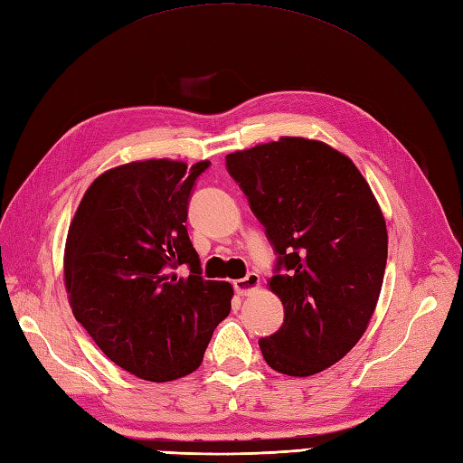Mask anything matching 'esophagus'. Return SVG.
Here are the masks:
<instances>
[{
	"mask_svg": "<svg viewBox=\"0 0 463 463\" xmlns=\"http://www.w3.org/2000/svg\"><path fill=\"white\" fill-rule=\"evenodd\" d=\"M260 287V275L258 273H248L243 279L233 281V289L238 295H250Z\"/></svg>",
	"mask_w": 463,
	"mask_h": 463,
	"instance_id": "obj_1",
	"label": "esophagus"
}]
</instances>
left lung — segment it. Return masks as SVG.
<instances>
[{
	"instance_id": "obj_1",
	"label": "left lung",
	"mask_w": 463,
	"mask_h": 463,
	"mask_svg": "<svg viewBox=\"0 0 463 463\" xmlns=\"http://www.w3.org/2000/svg\"><path fill=\"white\" fill-rule=\"evenodd\" d=\"M277 253L269 289L283 325L260 338L273 371L311 376L366 331L383 289L388 233L353 160L325 142L283 137L225 156Z\"/></svg>"
}]
</instances>
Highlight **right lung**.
Masks as SVG:
<instances>
[{
  "mask_svg": "<svg viewBox=\"0 0 463 463\" xmlns=\"http://www.w3.org/2000/svg\"><path fill=\"white\" fill-rule=\"evenodd\" d=\"M208 166L160 158L112 168L90 184L69 225L75 318L112 363L150 383L196 371L232 309V285L203 279L184 225ZM182 266L186 278L175 273Z\"/></svg>",
  "mask_w": 463,
  "mask_h": 463,
  "instance_id": "obj_1",
  "label": "right lung"
}]
</instances>
